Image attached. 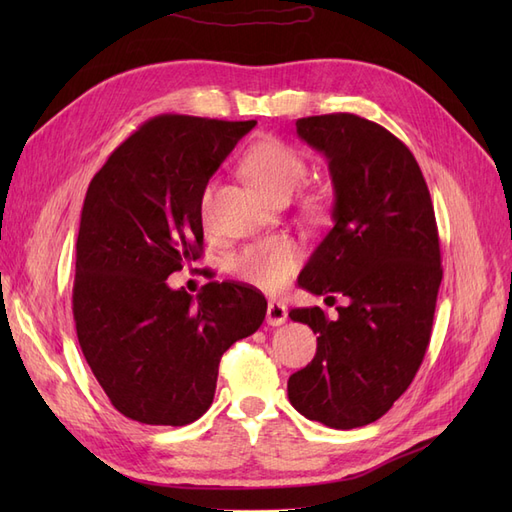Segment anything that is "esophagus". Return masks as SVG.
<instances>
[{
    "label": "esophagus",
    "instance_id": "34e87169",
    "mask_svg": "<svg viewBox=\"0 0 512 512\" xmlns=\"http://www.w3.org/2000/svg\"><path fill=\"white\" fill-rule=\"evenodd\" d=\"M288 320V307L280 301H269L267 305V324L271 327H280Z\"/></svg>",
    "mask_w": 512,
    "mask_h": 512
}]
</instances>
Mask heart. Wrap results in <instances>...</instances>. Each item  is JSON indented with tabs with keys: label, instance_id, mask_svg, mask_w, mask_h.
Instances as JSON below:
<instances>
[{
	"label": "heart",
	"instance_id": "1",
	"mask_svg": "<svg viewBox=\"0 0 512 512\" xmlns=\"http://www.w3.org/2000/svg\"><path fill=\"white\" fill-rule=\"evenodd\" d=\"M243 173L252 179L256 188L271 200L288 198L307 177V162L277 138H262L245 151L241 160ZM211 190L203 196V211L207 213ZM303 252L290 237H271L247 247L232 258V269L245 280L262 290H280L290 275L301 265Z\"/></svg>",
	"mask_w": 512,
	"mask_h": 512
}]
</instances>
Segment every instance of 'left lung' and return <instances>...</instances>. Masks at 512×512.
I'll list each match as a JSON object with an SVG mask.
<instances>
[{
	"instance_id": "left-lung-1",
	"label": "left lung",
	"mask_w": 512,
	"mask_h": 512,
	"mask_svg": "<svg viewBox=\"0 0 512 512\" xmlns=\"http://www.w3.org/2000/svg\"><path fill=\"white\" fill-rule=\"evenodd\" d=\"M297 134L327 158L335 190L333 228L299 286L346 305L335 320L290 309L318 348L290 376L288 399L309 421L354 429L389 412L423 363L442 282L436 213L412 151L378 123L316 115L297 119Z\"/></svg>"
}]
</instances>
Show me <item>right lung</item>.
<instances>
[{
    "label": "right lung",
    "instance_id": "obj_1",
    "mask_svg": "<svg viewBox=\"0 0 512 512\" xmlns=\"http://www.w3.org/2000/svg\"><path fill=\"white\" fill-rule=\"evenodd\" d=\"M254 126L153 117L89 183L76 239V335L106 397L132 421L194 423L211 406L222 354L265 320L254 288L209 282L194 299L166 284L200 258L207 183Z\"/></svg>",
    "mask_w": 512,
    "mask_h": 512
}]
</instances>
